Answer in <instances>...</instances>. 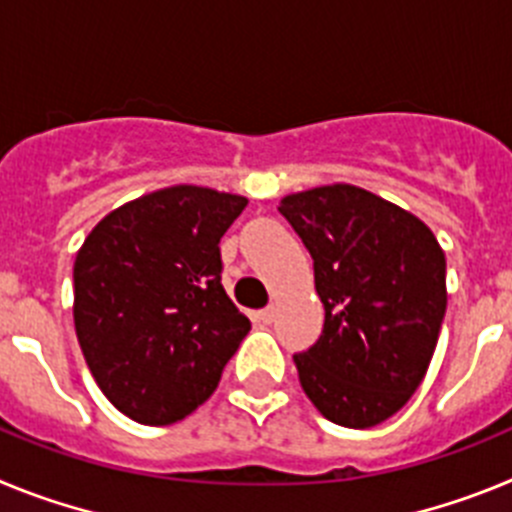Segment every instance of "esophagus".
Masks as SVG:
<instances>
[{
    "label": "esophagus",
    "instance_id": "34e87169",
    "mask_svg": "<svg viewBox=\"0 0 512 512\" xmlns=\"http://www.w3.org/2000/svg\"><path fill=\"white\" fill-rule=\"evenodd\" d=\"M274 315H277V307H274V305L264 307V310H259V320H261V323H266V325H269L271 320H274Z\"/></svg>",
    "mask_w": 512,
    "mask_h": 512
}]
</instances>
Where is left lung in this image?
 <instances>
[{
  "label": "left lung",
  "mask_w": 512,
  "mask_h": 512,
  "mask_svg": "<svg viewBox=\"0 0 512 512\" xmlns=\"http://www.w3.org/2000/svg\"><path fill=\"white\" fill-rule=\"evenodd\" d=\"M312 256L323 333L295 354L328 420L372 428L423 382L446 315V256L418 217L351 184L279 202Z\"/></svg>",
  "instance_id": "obj_1"
}]
</instances>
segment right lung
Instances as JSON below:
<instances>
[{
    "mask_svg": "<svg viewBox=\"0 0 512 512\" xmlns=\"http://www.w3.org/2000/svg\"><path fill=\"white\" fill-rule=\"evenodd\" d=\"M248 200L169 187L117 207L74 264V325L89 372L143 425L187 418L251 330L225 295L220 238Z\"/></svg>",
    "mask_w": 512,
    "mask_h": 512,
    "instance_id": "add662e5",
    "label": "right lung"
}]
</instances>
